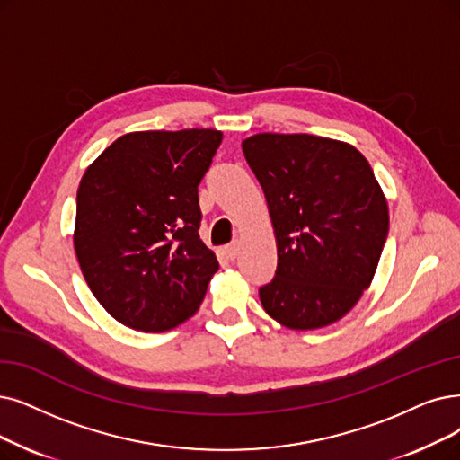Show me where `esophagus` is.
<instances>
[{"label":"esophagus","mask_w":460,"mask_h":460,"mask_svg":"<svg viewBox=\"0 0 460 460\" xmlns=\"http://www.w3.org/2000/svg\"><path fill=\"white\" fill-rule=\"evenodd\" d=\"M225 254H226V259H228V261H235V259H237V254H240V245H237V243L228 245V247L225 249Z\"/></svg>","instance_id":"esophagus-1"}]
</instances>
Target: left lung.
<instances>
[{"label":"left lung","instance_id":"obj_1","mask_svg":"<svg viewBox=\"0 0 460 460\" xmlns=\"http://www.w3.org/2000/svg\"><path fill=\"white\" fill-rule=\"evenodd\" d=\"M242 149L264 190L278 270L261 287L266 314L292 330L332 324L372 285L389 206L353 145L309 134H256Z\"/></svg>","mask_w":460,"mask_h":460}]
</instances>
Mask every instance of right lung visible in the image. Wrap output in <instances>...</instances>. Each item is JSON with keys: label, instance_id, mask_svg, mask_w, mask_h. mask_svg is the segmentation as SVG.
I'll use <instances>...</instances> for the list:
<instances>
[{"label": "right lung", "instance_id": "add662e5", "mask_svg": "<svg viewBox=\"0 0 460 460\" xmlns=\"http://www.w3.org/2000/svg\"><path fill=\"white\" fill-rule=\"evenodd\" d=\"M223 132L120 136L86 168L73 245L84 281L113 319L164 332L192 317L218 261L199 240L198 185Z\"/></svg>", "mask_w": 460, "mask_h": 460}]
</instances>
